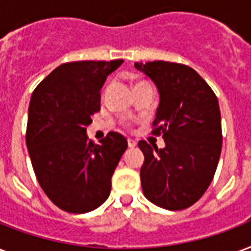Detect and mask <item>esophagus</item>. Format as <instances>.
Returning <instances> with one entry per match:
<instances>
[{"label":"esophagus","instance_id":"1","mask_svg":"<svg viewBox=\"0 0 251 251\" xmlns=\"http://www.w3.org/2000/svg\"><path fill=\"white\" fill-rule=\"evenodd\" d=\"M127 145H129V147H135L137 146V141H135V139L129 138L127 139Z\"/></svg>","mask_w":251,"mask_h":251}]
</instances>
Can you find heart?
Listing matches in <instances>:
<instances>
[{"label": "heart", "mask_w": 251, "mask_h": 251, "mask_svg": "<svg viewBox=\"0 0 251 251\" xmlns=\"http://www.w3.org/2000/svg\"><path fill=\"white\" fill-rule=\"evenodd\" d=\"M139 84H141V83H139Z\"/></svg>", "instance_id": "b5f03b06"}]
</instances>
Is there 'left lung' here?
<instances>
[{"label":"left lung","mask_w":251,"mask_h":251,"mask_svg":"<svg viewBox=\"0 0 251 251\" xmlns=\"http://www.w3.org/2000/svg\"><path fill=\"white\" fill-rule=\"evenodd\" d=\"M159 93L152 133L164 139L158 149L146 141L141 167L143 195L152 204L181 210L201 198L215 176L223 135L217 97L201 76L177 63H135Z\"/></svg>","instance_id":"left-lung-1"}]
</instances>
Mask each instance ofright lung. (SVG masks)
<instances>
[{
    "label": "right lung",
    "instance_id": "obj_1",
    "mask_svg": "<svg viewBox=\"0 0 251 251\" xmlns=\"http://www.w3.org/2000/svg\"><path fill=\"white\" fill-rule=\"evenodd\" d=\"M124 60L64 63L32 92L26 145L42 189L60 209L87 213L109 198L127 141L110 131L101 145L87 135L101 88Z\"/></svg>",
    "mask_w": 251,
    "mask_h": 251
}]
</instances>
